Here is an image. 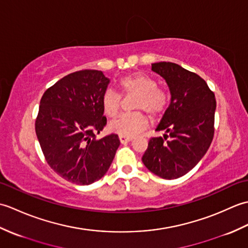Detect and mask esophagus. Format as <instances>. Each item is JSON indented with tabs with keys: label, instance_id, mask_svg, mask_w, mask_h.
Listing matches in <instances>:
<instances>
[{
	"label": "esophagus",
	"instance_id": "esophagus-1",
	"mask_svg": "<svg viewBox=\"0 0 248 248\" xmlns=\"http://www.w3.org/2000/svg\"><path fill=\"white\" fill-rule=\"evenodd\" d=\"M133 140V138H130V136H124V135H119V140L121 144L124 143H128V141H131Z\"/></svg>",
	"mask_w": 248,
	"mask_h": 248
}]
</instances>
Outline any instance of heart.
I'll list each match as a JSON object with an SVG mask.
<instances>
[{
    "label": "heart",
    "mask_w": 248,
    "mask_h": 248,
    "mask_svg": "<svg viewBox=\"0 0 248 248\" xmlns=\"http://www.w3.org/2000/svg\"><path fill=\"white\" fill-rule=\"evenodd\" d=\"M123 94H135L133 108L144 110L150 118L155 119L165 112L168 103L167 93L157 87L154 78L143 72H136L124 77L118 82ZM121 105L120 94L107 91L102 96V108L108 117H115ZM147 127V117L144 113L134 112L120 115L109 124L113 132L124 136H134Z\"/></svg>",
    "instance_id": "b5f03b06"
}]
</instances>
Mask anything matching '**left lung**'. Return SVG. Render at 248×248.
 I'll use <instances>...</instances> for the list:
<instances>
[{
    "mask_svg": "<svg viewBox=\"0 0 248 248\" xmlns=\"http://www.w3.org/2000/svg\"><path fill=\"white\" fill-rule=\"evenodd\" d=\"M151 70L164 78L170 104L156 127L163 138H152L141 157L144 165L163 179H177L198 164L214 135V93L203 78L175 62H160Z\"/></svg>",
    "mask_w": 248,
    "mask_h": 248,
    "instance_id": "1",
    "label": "left lung"
}]
</instances>
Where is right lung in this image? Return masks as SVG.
<instances>
[{"label": "right lung", "instance_id": "obj_1", "mask_svg": "<svg viewBox=\"0 0 248 248\" xmlns=\"http://www.w3.org/2000/svg\"><path fill=\"white\" fill-rule=\"evenodd\" d=\"M108 83L102 71H76L46 89L40 100L35 130L46 161L78 186L101 179L120 145L117 134L100 140L94 135L107 124L102 96Z\"/></svg>", "mask_w": 248, "mask_h": 248}]
</instances>
